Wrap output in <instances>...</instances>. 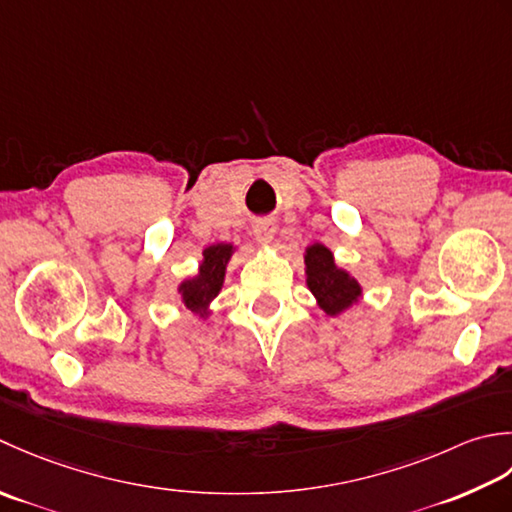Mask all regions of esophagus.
Segmentation results:
<instances>
[{
	"label": "esophagus",
	"mask_w": 512,
	"mask_h": 512,
	"mask_svg": "<svg viewBox=\"0 0 512 512\" xmlns=\"http://www.w3.org/2000/svg\"><path fill=\"white\" fill-rule=\"evenodd\" d=\"M274 234H276V225L271 221H258L254 225V236L260 245H269L274 241Z\"/></svg>",
	"instance_id": "esophagus-1"
}]
</instances>
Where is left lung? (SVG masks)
Masks as SVG:
<instances>
[{
	"label": "left lung",
	"mask_w": 512,
	"mask_h": 512,
	"mask_svg": "<svg viewBox=\"0 0 512 512\" xmlns=\"http://www.w3.org/2000/svg\"><path fill=\"white\" fill-rule=\"evenodd\" d=\"M307 289L316 298V305L327 316L338 318L362 298V285L347 269L338 267L333 252L322 243H311L305 249Z\"/></svg>",
	"instance_id": "8db88e82"
}]
</instances>
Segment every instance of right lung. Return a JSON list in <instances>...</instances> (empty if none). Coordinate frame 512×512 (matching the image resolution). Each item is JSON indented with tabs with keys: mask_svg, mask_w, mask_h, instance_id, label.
<instances>
[{
	"mask_svg": "<svg viewBox=\"0 0 512 512\" xmlns=\"http://www.w3.org/2000/svg\"><path fill=\"white\" fill-rule=\"evenodd\" d=\"M234 252L236 245L232 243H216L205 247L196 274L181 280L179 287H176L181 296V305L187 311H192L194 316L203 320L212 316V302L221 294L227 263L232 260Z\"/></svg>",
	"mask_w": 512,
	"mask_h": 512,
	"instance_id": "obj_1",
	"label": "right lung"
}]
</instances>
